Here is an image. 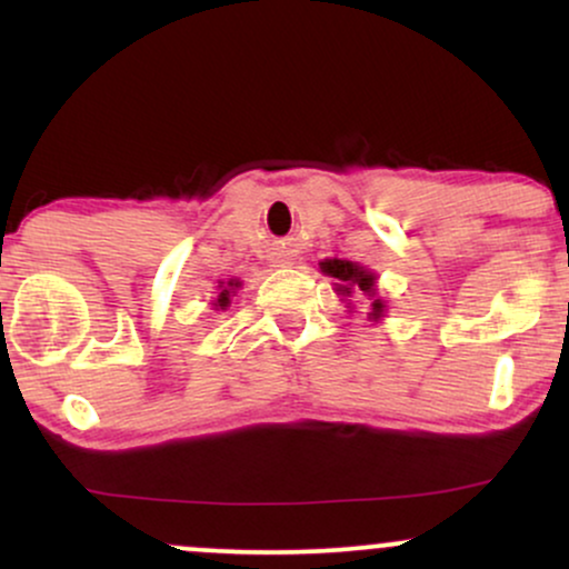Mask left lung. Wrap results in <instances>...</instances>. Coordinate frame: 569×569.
Here are the masks:
<instances>
[{
  "mask_svg": "<svg viewBox=\"0 0 569 569\" xmlns=\"http://www.w3.org/2000/svg\"><path fill=\"white\" fill-rule=\"evenodd\" d=\"M321 270L326 272V276L337 278L339 283L337 291L339 293H367V297H371L375 293V276H371L369 270H363L361 264L356 262H345V259H326V262H321ZM382 316V302L380 299H375L371 302V318H380Z\"/></svg>",
  "mask_w": 569,
  "mask_h": 569,
  "instance_id": "left-lung-1",
  "label": "left lung"
}]
</instances>
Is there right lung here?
Segmentation results:
<instances>
[{
  "mask_svg": "<svg viewBox=\"0 0 569 569\" xmlns=\"http://www.w3.org/2000/svg\"><path fill=\"white\" fill-rule=\"evenodd\" d=\"M238 286H240V280H227V289H221L219 299H217V305L221 307V310H224V307L230 305V297H232V291L238 289Z\"/></svg>",
  "mask_w": 569,
  "mask_h": 569,
  "instance_id": "obj_1",
  "label": "right lung"
}]
</instances>
